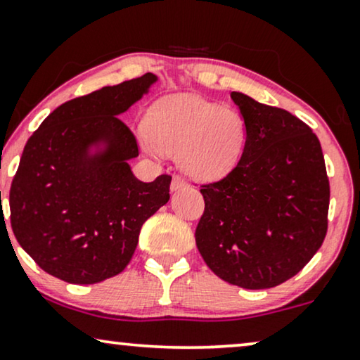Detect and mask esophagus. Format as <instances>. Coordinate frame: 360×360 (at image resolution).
<instances>
[{"mask_svg":"<svg viewBox=\"0 0 360 360\" xmlns=\"http://www.w3.org/2000/svg\"><path fill=\"white\" fill-rule=\"evenodd\" d=\"M188 183H186L184 179H181L179 176H174L172 177V183H171V189L172 191H179V189H184Z\"/></svg>","mask_w":360,"mask_h":360,"instance_id":"1","label":"esophagus"}]
</instances>
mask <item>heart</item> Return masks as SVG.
<instances>
[{
	"label": "heart",
	"instance_id": "obj_1",
	"mask_svg": "<svg viewBox=\"0 0 360 360\" xmlns=\"http://www.w3.org/2000/svg\"><path fill=\"white\" fill-rule=\"evenodd\" d=\"M151 153L177 154V165L195 181H219L239 165L245 143L243 116L233 108L174 94L154 104L148 129L139 131Z\"/></svg>",
	"mask_w": 360,
	"mask_h": 360
}]
</instances>
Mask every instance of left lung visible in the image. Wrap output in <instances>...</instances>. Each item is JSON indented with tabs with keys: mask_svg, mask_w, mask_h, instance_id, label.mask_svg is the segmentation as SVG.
Here are the masks:
<instances>
[{
	"mask_svg": "<svg viewBox=\"0 0 360 360\" xmlns=\"http://www.w3.org/2000/svg\"><path fill=\"white\" fill-rule=\"evenodd\" d=\"M245 124L239 165L204 184L195 245L217 277L269 289L297 274L327 233L329 179L317 136L281 108L233 91Z\"/></svg>",
	"mask_w": 360,
	"mask_h": 360,
	"instance_id": "8db88e82",
	"label": "left lung"
}]
</instances>
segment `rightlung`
I'll list each match as a JSON object with an SVG mask.
<instances>
[{
	"label": "right lung",
	"mask_w": 360,
	"mask_h": 360,
	"mask_svg": "<svg viewBox=\"0 0 360 360\" xmlns=\"http://www.w3.org/2000/svg\"><path fill=\"white\" fill-rule=\"evenodd\" d=\"M158 76L146 72L54 109L26 143L11 183V227L48 274L96 284L120 274L141 227L169 201L171 176L143 183L138 141L120 117Z\"/></svg>",
	"instance_id": "right-lung-1"
}]
</instances>
